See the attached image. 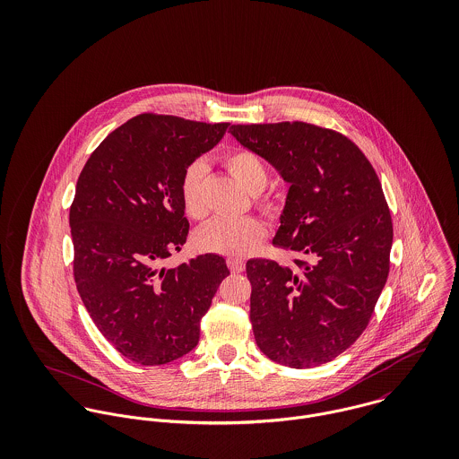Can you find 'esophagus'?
I'll list each match as a JSON object with an SVG mask.
<instances>
[{"mask_svg":"<svg viewBox=\"0 0 459 459\" xmlns=\"http://www.w3.org/2000/svg\"><path fill=\"white\" fill-rule=\"evenodd\" d=\"M228 266H230V270L233 272V273H240V272H244L246 270V263L242 262V260H235V258H230L228 260Z\"/></svg>","mask_w":459,"mask_h":459,"instance_id":"obj_1","label":"esophagus"}]
</instances>
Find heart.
<instances>
[{
  "label": "heart",
  "instance_id": "heart-1",
  "mask_svg": "<svg viewBox=\"0 0 459 459\" xmlns=\"http://www.w3.org/2000/svg\"><path fill=\"white\" fill-rule=\"evenodd\" d=\"M224 168L230 175L251 195L262 193L268 182V169L255 152L251 150H231L224 155ZM204 175L206 168L201 162H193L182 177L180 199L186 213L196 221L206 215L204 201ZM256 203L264 212L272 213L277 210V201L273 197L256 196ZM266 237V228L256 217L242 219H213L204 228L197 231V246L208 253L222 255L228 258H246L253 255Z\"/></svg>",
  "mask_w": 459,
  "mask_h": 459
}]
</instances>
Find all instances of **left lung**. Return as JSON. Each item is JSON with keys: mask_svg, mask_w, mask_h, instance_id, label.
Wrapping results in <instances>:
<instances>
[{"mask_svg": "<svg viewBox=\"0 0 459 459\" xmlns=\"http://www.w3.org/2000/svg\"><path fill=\"white\" fill-rule=\"evenodd\" d=\"M230 132L290 184L273 244L306 256L293 268L246 264L256 344L297 369L330 362L368 327L387 282L393 219L382 184L339 132L304 122Z\"/></svg>", "mask_w": 459, "mask_h": 459, "instance_id": "obj_1", "label": "left lung"}]
</instances>
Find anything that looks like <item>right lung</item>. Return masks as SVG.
<instances>
[{
	"label": "right lung",
	"instance_id": "obj_1",
	"mask_svg": "<svg viewBox=\"0 0 459 459\" xmlns=\"http://www.w3.org/2000/svg\"><path fill=\"white\" fill-rule=\"evenodd\" d=\"M228 127L137 115L97 146L79 175L68 217L75 286L100 333L135 364L160 366L189 353L230 275L219 255L162 266L189 235L184 171Z\"/></svg>",
	"mask_w": 459,
	"mask_h": 459
}]
</instances>
